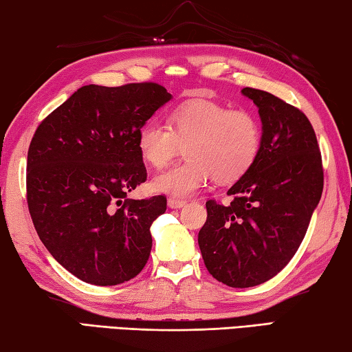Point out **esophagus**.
<instances>
[{"mask_svg":"<svg viewBox=\"0 0 352 352\" xmlns=\"http://www.w3.org/2000/svg\"><path fill=\"white\" fill-rule=\"evenodd\" d=\"M168 205H169V208H172V210H180V208H183L184 205H186V201L172 197V199L168 200Z\"/></svg>","mask_w":352,"mask_h":352,"instance_id":"obj_1","label":"esophagus"}]
</instances>
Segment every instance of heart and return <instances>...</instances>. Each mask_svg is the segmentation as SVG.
Returning <instances> with one entry per match:
<instances>
[{"instance_id": "1", "label": "heart", "mask_w": 352, "mask_h": 352, "mask_svg": "<svg viewBox=\"0 0 352 352\" xmlns=\"http://www.w3.org/2000/svg\"><path fill=\"white\" fill-rule=\"evenodd\" d=\"M186 147V162L152 180V189L186 199L214 177L233 183L252 169L261 147V129L245 110H230L214 100L190 99L168 116V126L148 121L138 132L141 158L163 169Z\"/></svg>"}]
</instances>
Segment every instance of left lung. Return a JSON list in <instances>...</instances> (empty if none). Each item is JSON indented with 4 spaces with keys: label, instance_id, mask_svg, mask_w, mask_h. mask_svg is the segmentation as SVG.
Here are the masks:
<instances>
[{
    "label": "left lung",
    "instance_id": "8db88e82",
    "mask_svg": "<svg viewBox=\"0 0 352 352\" xmlns=\"http://www.w3.org/2000/svg\"><path fill=\"white\" fill-rule=\"evenodd\" d=\"M258 107V158L228 189L230 205L206 201L199 247L208 272L230 287H253L294 258L323 192L317 136L305 113L273 94L243 88Z\"/></svg>",
    "mask_w": 352,
    "mask_h": 352
}]
</instances>
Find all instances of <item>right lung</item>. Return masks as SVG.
Here are the masks:
<instances>
[{"mask_svg": "<svg viewBox=\"0 0 352 352\" xmlns=\"http://www.w3.org/2000/svg\"><path fill=\"white\" fill-rule=\"evenodd\" d=\"M172 94L158 83L85 85L41 121L28 151V206L40 241L82 281L116 285L144 269L164 195L147 178L138 132Z\"/></svg>", "mask_w": 352, "mask_h": 352, "instance_id": "right-lung-1", "label": "right lung"}]
</instances>
